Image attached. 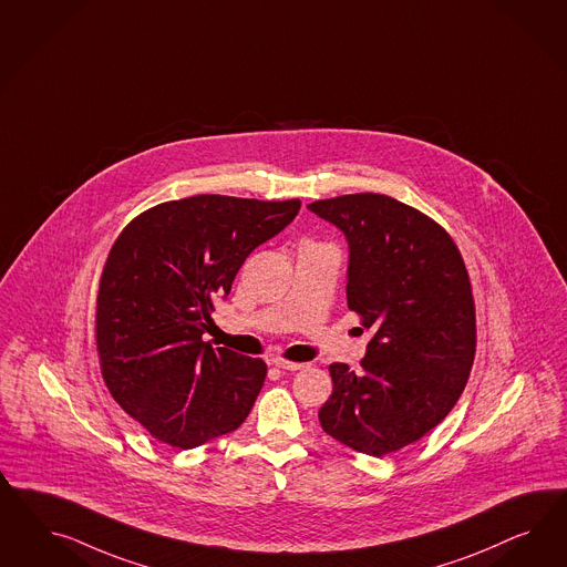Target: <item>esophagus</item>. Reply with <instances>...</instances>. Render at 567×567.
<instances>
[{
	"instance_id": "34e87169",
	"label": "esophagus",
	"mask_w": 567,
	"mask_h": 567,
	"mask_svg": "<svg viewBox=\"0 0 567 567\" xmlns=\"http://www.w3.org/2000/svg\"><path fill=\"white\" fill-rule=\"evenodd\" d=\"M272 363H275L276 368H280V370H289V372H297V370L308 368V363H301V361H289L285 360V358H275Z\"/></svg>"
}]
</instances>
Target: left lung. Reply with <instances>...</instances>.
Masks as SVG:
<instances>
[{"instance_id":"1","label":"left lung","mask_w":567,"mask_h":567,"mask_svg":"<svg viewBox=\"0 0 567 567\" xmlns=\"http://www.w3.org/2000/svg\"><path fill=\"white\" fill-rule=\"evenodd\" d=\"M349 243L347 306L374 332L361 370L330 363L322 430L382 457L445 420L476 353V313L457 245L426 214L389 195L355 193L309 204Z\"/></svg>"}]
</instances>
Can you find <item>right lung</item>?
Returning <instances> with one entry per match:
<instances>
[{
    "label": "right lung",
    "instance_id": "1",
    "mask_svg": "<svg viewBox=\"0 0 567 567\" xmlns=\"http://www.w3.org/2000/svg\"><path fill=\"white\" fill-rule=\"evenodd\" d=\"M299 207V199L195 195L143 212L114 243L95 313L103 380L157 441L204 445L251 412L266 363L202 337L243 261Z\"/></svg>",
    "mask_w": 567,
    "mask_h": 567
}]
</instances>
